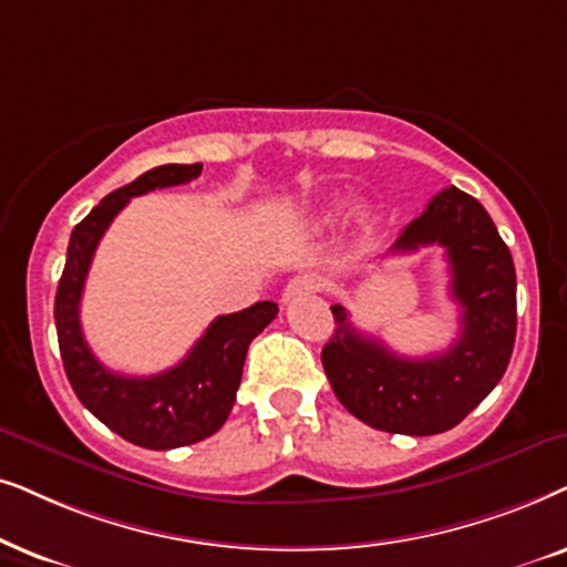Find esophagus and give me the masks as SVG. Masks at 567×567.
<instances>
[{"label": "esophagus", "instance_id": "1", "mask_svg": "<svg viewBox=\"0 0 567 567\" xmlns=\"http://www.w3.org/2000/svg\"><path fill=\"white\" fill-rule=\"evenodd\" d=\"M319 288H321V279L316 275L292 277L282 290V303H290V300H296L300 296H308V292H316Z\"/></svg>", "mask_w": 567, "mask_h": 567}]
</instances>
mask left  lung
I'll return each instance as SVG.
<instances>
[{
    "mask_svg": "<svg viewBox=\"0 0 567 567\" xmlns=\"http://www.w3.org/2000/svg\"><path fill=\"white\" fill-rule=\"evenodd\" d=\"M422 246L446 248L451 298L462 311L456 342L430 358H402L331 306L337 329L321 350L344 410L386 433L435 435L458 425L503 379L516 342V269L487 209L456 186L443 188L391 251Z\"/></svg>",
    "mask_w": 567,
    "mask_h": 567,
    "instance_id": "obj_1",
    "label": "left lung"
}]
</instances>
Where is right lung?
<instances>
[{
  "label": "right lung",
  "mask_w": 567,
  "mask_h": 567,
  "mask_svg": "<svg viewBox=\"0 0 567 567\" xmlns=\"http://www.w3.org/2000/svg\"><path fill=\"white\" fill-rule=\"evenodd\" d=\"M199 173L202 163L157 165L101 199L85 220L74 225L54 300L59 352L74 394L105 427L153 451L192 446L223 427L236 402L248 344L279 311L277 303L261 300L238 313L217 316L178 365L145 379L109 371L87 347L80 327L82 288L111 220L132 196L188 184Z\"/></svg>",
  "instance_id": "1"
}]
</instances>
